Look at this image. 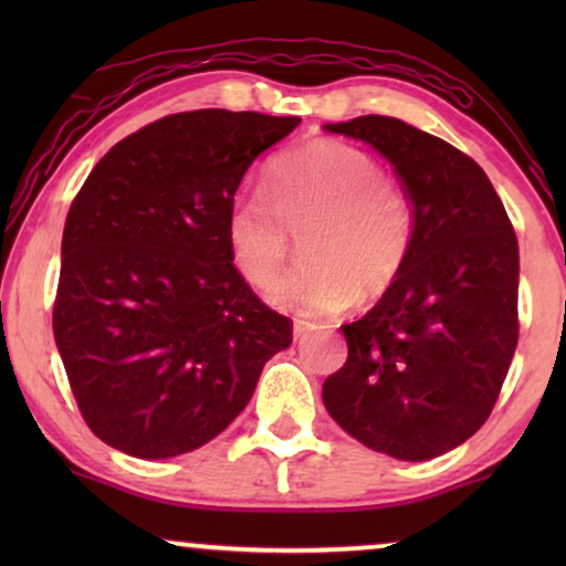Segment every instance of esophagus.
Here are the masks:
<instances>
[{"label": "esophagus", "instance_id": "34e87169", "mask_svg": "<svg viewBox=\"0 0 566 566\" xmlns=\"http://www.w3.org/2000/svg\"><path fill=\"white\" fill-rule=\"evenodd\" d=\"M293 337H296V339L306 337V324L304 322H296V327H293Z\"/></svg>", "mask_w": 566, "mask_h": 566}]
</instances>
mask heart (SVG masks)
<instances>
[{
  "label": "heart",
  "instance_id": "1",
  "mask_svg": "<svg viewBox=\"0 0 566 566\" xmlns=\"http://www.w3.org/2000/svg\"><path fill=\"white\" fill-rule=\"evenodd\" d=\"M291 234H301L306 258L268 298L304 319H329L397 281L412 247L415 208L368 151L322 138L277 159L268 192L247 188L229 208L231 262L254 289L281 273Z\"/></svg>",
  "mask_w": 566,
  "mask_h": 566
}]
</instances>
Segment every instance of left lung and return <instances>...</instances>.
<instances>
[{"instance_id": "1", "label": "left lung", "mask_w": 566, "mask_h": 566, "mask_svg": "<svg viewBox=\"0 0 566 566\" xmlns=\"http://www.w3.org/2000/svg\"><path fill=\"white\" fill-rule=\"evenodd\" d=\"M324 130L368 144L412 200L405 268L343 324L345 366L322 386L347 436L399 461L467 443L490 417L517 345V239L490 177L443 138L360 115Z\"/></svg>"}]
</instances>
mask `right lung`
<instances>
[{"label":"right lung","instance_id":"1","mask_svg":"<svg viewBox=\"0 0 566 566\" xmlns=\"http://www.w3.org/2000/svg\"><path fill=\"white\" fill-rule=\"evenodd\" d=\"M301 123L177 113L115 144L66 216L53 337L103 443L172 459L227 430L291 319L237 273L229 208L252 161Z\"/></svg>","mask_w":566,"mask_h":566}]
</instances>
